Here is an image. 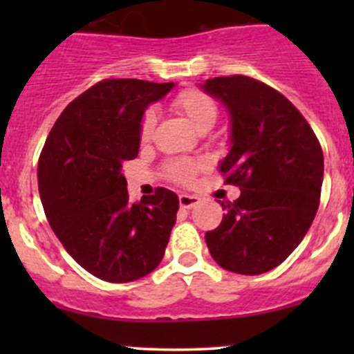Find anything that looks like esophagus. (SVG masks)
<instances>
[{
    "mask_svg": "<svg viewBox=\"0 0 354 354\" xmlns=\"http://www.w3.org/2000/svg\"><path fill=\"white\" fill-rule=\"evenodd\" d=\"M198 202H200V198L195 197V195H188V194L180 195V205L183 207V209H192V207L197 205Z\"/></svg>",
    "mask_w": 354,
    "mask_h": 354,
    "instance_id": "obj_1",
    "label": "esophagus"
}]
</instances>
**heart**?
Here are the masks:
<instances>
[{"label":"heart","instance_id":"heart-1","mask_svg":"<svg viewBox=\"0 0 354 354\" xmlns=\"http://www.w3.org/2000/svg\"><path fill=\"white\" fill-rule=\"evenodd\" d=\"M173 108L180 114H183L197 131L205 127H212L217 116V106L216 102L212 101V97L207 95L205 92L195 91V88L180 92V94L173 99ZM154 111H147V113L144 114V120H142L140 124V135L144 140H147V138L151 137L152 130H154ZM197 162H192V160H178V162H173L167 166V174H169L173 180L180 181V183H188V181H192L194 174L197 173Z\"/></svg>","mask_w":354,"mask_h":354}]
</instances>
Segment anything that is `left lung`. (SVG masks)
<instances>
[{"label": "left lung", "instance_id": "8db88e82", "mask_svg": "<svg viewBox=\"0 0 354 354\" xmlns=\"http://www.w3.org/2000/svg\"><path fill=\"white\" fill-rule=\"evenodd\" d=\"M230 116V152L219 162L241 195L221 202L223 223L205 233L212 259L230 272L257 276L291 255L319 209L324 154L298 109L269 85L233 75L200 84Z\"/></svg>", "mask_w": 354, "mask_h": 354}]
</instances>
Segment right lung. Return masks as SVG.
<instances>
[{"label":"right lung","mask_w":354,"mask_h":354,"mask_svg":"<svg viewBox=\"0 0 354 354\" xmlns=\"http://www.w3.org/2000/svg\"><path fill=\"white\" fill-rule=\"evenodd\" d=\"M176 87L137 78L102 80L56 120L37 166L41 202L65 250L92 276L130 283L162 260L180 200L157 188L128 198L123 162L138 156L145 109Z\"/></svg>","instance_id":"1"}]
</instances>
